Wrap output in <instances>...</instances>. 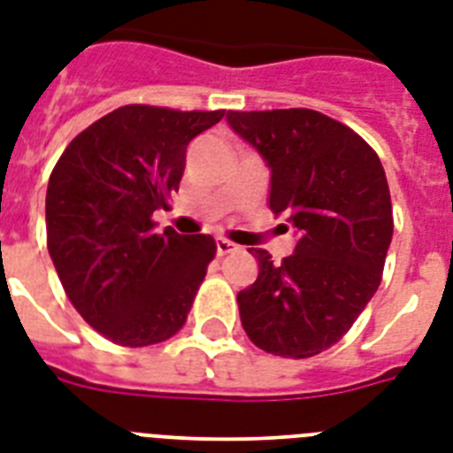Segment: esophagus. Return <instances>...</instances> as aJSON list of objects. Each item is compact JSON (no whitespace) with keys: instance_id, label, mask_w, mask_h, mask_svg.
Wrapping results in <instances>:
<instances>
[{"instance_id":"esophagus-1","label":"esophagus","mask_w":453,"mask_h":453,"mask_svg":"<svg viewBox=\"0 0 453 453\" xmlns=\"http://www.w3.org/2000/svg\"><path fill=\"white\" fill-rule=\"evenodd\" d=\"M233 251H237V244L223 240V237H220V240H216V254L227 256V254H233Z\"/></svg>"}]
</instances>
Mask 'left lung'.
Segmentation results:
<instances>
[{"label": "left lung", "mask_w": 453, "mask_h": 453, "mask_svg": "<svg viewBox=\"0 0 453 453\" xmlns=\"http://www.w3.org/2000/svg\"><path fill=\"white\" fill-rule=\"evenodd\" d=\"M226 119L263 157L270 209L296 233L282 263L254 249L258 277L237 294L242 326L261 350L312 357L343 338L379 289L393 240L386 171L355 131L317 110Z\"/></svg>", "instance_id": "obj_1"}]
</instances>
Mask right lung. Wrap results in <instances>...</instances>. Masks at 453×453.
I'll use <instances>...</instances> for the list:
<instances>
[{
  "label": "right lung",
  "instance_id": "1",
  "mask_svg": "<svg viewBox=\"0 0 453 453\" xmlns=\"http://www.w3.org/2000/svg\"><path fill=\"white\" fill-rule=\"evenodd\" d=\"M223 115L124 105L81 131L49 178V256L77 312L112 343H162L185 324L216 244L157 234L152 213L169 209L188 143Z\"/></svg>",
  "mask_w": 453,
  "mask_h": 453
}]
</instances>
